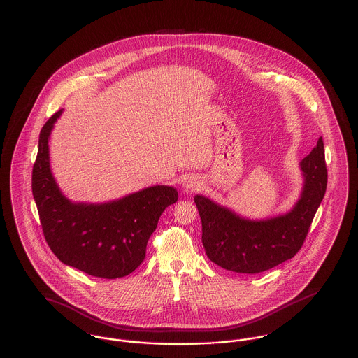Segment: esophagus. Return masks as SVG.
Instances as JSON below:
<instances>
[{
    "instance_id": "obj_1",
    "label": "esophagus",
    "mask_w": 358,
    "mask_h": 358,
    "mask_svg": "<svg viewBox=\"0 0 358 358\" xmlns=\"http://www.w3.org/2000/svg\"><path fill=\"white\" fill-rule=\"evenodd\" d=\"M203 188V181L199 178V177H189L185 182H184V189L185 192L192 193L197 192Z\"/></svg>"
}]
</instances>
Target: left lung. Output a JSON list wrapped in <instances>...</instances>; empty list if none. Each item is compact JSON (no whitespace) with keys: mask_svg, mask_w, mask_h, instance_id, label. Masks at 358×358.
I'll list each match as a JSON object with an SVG mask.
<instances>
[{"mask_svg":"<svg viewBox=\"0 0 358 358\" xmlns=\"http://www.w3.org/2000/svg\"><path fill=\"white\" fill-rule=\"evenodd\" d=\"M300 165L301 196L287 214L275 218L247 220L208 197L194 196L203 247L213 263L234 273L259 274L292 259L301 249L327 188L323 138Z\"/></svg>","mask_w":358,"mask_h":358,"instance_id":"1","label":"left lung"}]
</instances>
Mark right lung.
<instances>
[{"instance_id":"add662e5","label":"right lung","mask_w":358,"mask_h":358,"mask_svg":"<svg viewBox=\"0 0 358 358\" xmlns=\"http://www.w3.org/2000/svg\"><path fill=\"white\" fill-rule=\"evenodd\" d=\"M61 113L43 125L32 169V194L46 243L64 264L88 275H129L143 263L161 214L177 201L178 193L173 187L155 185L103 204L68 200L49 162V136Z\"/></svg>"}]
</instances>
